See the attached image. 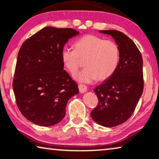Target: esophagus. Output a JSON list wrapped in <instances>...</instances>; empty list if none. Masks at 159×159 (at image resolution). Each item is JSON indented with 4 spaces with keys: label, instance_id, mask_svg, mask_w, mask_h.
<instances>
[{
    "label": "esophagus",
    "instance_id": "1",
    "mask_svg": "<svg viewBox=\"0 0 159 159\" xmlns=\"http://www.w3.org/2000/svg\"><path fill=\"white\" fill-rule=\"evenodd\" d=\"M79 89L80 93H85L86 91H87V90H88L87 89V86L85 85H83V84H80L79 85Z\"/></svg>",
    "mask_w": 159,
    "mask_h": 159
}]
</instances>
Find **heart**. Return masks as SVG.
<instances>
[{"label": "heart", "mask_w": 159, "mask_h": 159, "mask_svg": "<svg viewBox=\"0 0 159 159\" xmlns=\"http://www.w3.org/2000/svg\"><path fill=\"white\" fill-rule=\"evenodd\" d=\"M74 49L64 48L61 60L71 74H75L85 60L84 69L74 76L82 83H90L98 78L104 80L111 77L117 69L120 50L115 42L95 35L88 34L74 43Z\"/></svg>", "instance_id": "obj_1"}]
</instances>
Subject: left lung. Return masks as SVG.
Wrapping results in <instances>:
<instances>
[{
  "instance_id": "8db88e82",
  "label": "left lung",
  "mask_w": 159,
  "mask_h": 159,
  "mask_svg": "<svg viewBox=\"0 0 159 159\" xmlns=\"http://www.w3.org/2000/svg\"><path fill=\"white\" fill-rule=\"evenodd\" d=\"M99 32L115 40L120 50V60L114 74L94 89L99 102L90 115L100 125L114 127L131 116L143 92V60L136 45L122 32Z\"/></svg>"
}]
</instances>
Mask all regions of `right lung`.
Listing matches in <instances>:
<instances>
[{"label":"right lung","mask_w":159,"mask_h":159,"mask_svg":"<svg viewBox=\"0 0 159 159\" xmlns=\"http://www.w3.org/2000/svg\"><path fill=\"white\" fill-rule=\"evenodd\" d=\"M79 34L48 26L26 39L19 50L12 88L18 109L35 124L60 122L69 99L79 92L61 60L64 45Z\"/></svg>","instance_id":"obj_1"}]
</instances>
